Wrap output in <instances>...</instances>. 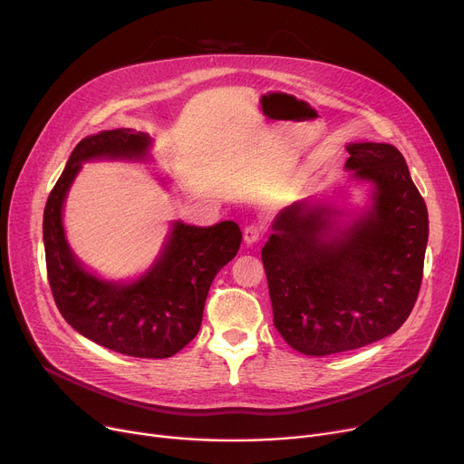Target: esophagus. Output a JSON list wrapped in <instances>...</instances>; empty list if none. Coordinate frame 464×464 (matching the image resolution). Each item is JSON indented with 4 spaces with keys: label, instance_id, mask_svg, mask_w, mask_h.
Here are the masks:
<instances>
[{
    "label": "esophagus",
    "instance_id": "obj_1",
    "mask_svg": "<svg viewBox=\"0 0 464 464\" xmlns=\"http://www.w3.org/2000/svg\"><path fill=\"white\" fill-rule=\"evenodd\" d=\"M263 237V229L256 224H250L245 227V242L246 245H254V242H257L259 238Z\"/></svg>",
    "mask_w": 464,
    "mask_h": 464
}]
</instances>
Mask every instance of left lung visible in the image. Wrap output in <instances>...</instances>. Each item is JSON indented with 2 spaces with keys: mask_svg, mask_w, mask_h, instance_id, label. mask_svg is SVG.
Listing matches in <instances>:
<instances>
[{
  "mask_svg": "<svg viewBox=\"0 0 464 464\" xmlns=\"http://www.w3.org/2000/svg\"><path fill=\"white\" fill-rule=\"evenodd\" d=\"M346 169L372 205L340 227L334 208L297 201L261 250L275 327L304 355L362 348L393 334L416 304L429 214L393 144L352 142Z\"/></svg>",
  "mask_w": 464,
  "mask_h": 464,
  "instance_id": "left-lung-1",
  "label": "left lung"
}]
</instances>
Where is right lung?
Returning <instances> with one entry per match:
<instances>
[{
    "label": "right lung",
    "mask_w": 464,
    "mask_h": 464,
    "mask_svg": "<svg viewBox=\"0 0 464 464\" xmlns=\"http://www.w3.org/2000/svg\"><path fill=\"white\" fill-rule=\"evenodd\" d=\"M150 137L111 130L82 139L53 188L43 216L46 273L63 320L95 344L130 357L165 359L199 333L203 308L218 271L238 252L235 222L195 227L175 222L156 263L130 284L88 273L71 252L62 210L67 191L90 160H146Z\"/></svg>",
    "instance_id": "add662e5"
}]
</instances>
